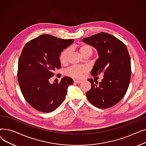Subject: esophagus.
I'll return each instance as SVG.
<instances>
[{"label": "esophagus", "instance_id": "34e87169", "mask_svg": "<svg viewBox=\"0 0 146 146\" xmlns=\"http://www.w3.org/2000/svg\"><path fill=\"white\" fill-rule=\"evenodd\" d=\"M74 82L76 83H80L82 82V81L80 80H78V79H74Z\"/></svg>", "mask_w": 146, "mask_h": 146}]
</instances>
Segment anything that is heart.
I'll return each mask as SVG.
<instances>
[{"mask_svg": "<svg viewBox=\"0 0 146 146\" xmlns=\"http://www.w3.org/2000/svg\"><path fill=\"white\" fill-rule=\"evenodd\" d=\"M80 52L82 55L88 52H92V49L91 47L87 44H82L79 47ZM70 48H67L61 52L60 56V61L62 64H66L67 61L69 54H70ZM87 71V68L85 66H82L75 65L70 67L66 70V74L70 77L75 78H79L81 77L83 73H85Z\"/></svg>", "mask_w": 146, "mask_h": 146, "instance_id": "heart-1", "label": "heart"}]
</instances>
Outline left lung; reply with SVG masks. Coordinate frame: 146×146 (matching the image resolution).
Returning <instances> with one entry per match:
<instances>
[{"label":"left lung","instance_id":"1","mask_svg":"<svg viewBox=\"0 0 146 146\" xmlns=\"http://www.w3.org/2000/svg\"><path fill=\"white\" fill-rule=\"evenodd\" d=\"M82 41L98 51L99 58L91 74H104V79L99 83L92 79L88 80L91 89L86 92V97L97 108H110L121 100L128 88L131 70L127 46L115 36L105 33L85 38Z\"/></svg>","mask_w":146,"mask_h":146}]
</instances>
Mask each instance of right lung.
Here are the masks:
<instances>
[{"instance_id":"obj_1","label":"right lung","mask_w":146,"mask_h":146,"mask_svg":"<svg viewBox=\"0 0 146 146\" xmlns=\"http://www.w3.org/2000/svg\"><path fill=\"white\" fill-rule=\"evenodd\" d=\"M73 42L43 34L25 45L18 61V80L23 96L35 110L51 112L64 101L73 79L66 76L52 84L49 80L61 67V52Z\"/></svg>"}]
</instances>
